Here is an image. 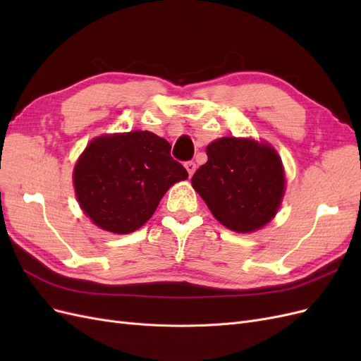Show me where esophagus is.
Instances as JSON below:
<instances>
[{
  "mask_svg": "<svg viewBox=\"0 0 361 361\" xmlns=\"http://www.w3.org/2000/svg\"><path fill=\"white\" fill-rule=\"evenodd\" d=\"M185 169H187V171H188L190 176H192L194 171H195V169H197V166H195V162H194V161H188V162H185Z\"/></svg>",
  "mask_w": 361,
  "mask_h": 361,
  "instance_id": "34e87169",
  "label": "esophagus"
}]
</instances>
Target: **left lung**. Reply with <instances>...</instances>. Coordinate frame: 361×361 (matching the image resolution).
Returning a JSON list of instances; mask_svg holds the SVG:
<instances>
[{
	"label": "left lung",
	"instance_id": "8db88e82",
	"mask_svg": "<svg viewBox=\"0 0 361 361\" xmlns=\"http://www.w3.org/2000/svg\"><path fill=\"white\" fill-rule=\"evenodd\" d=\"M206 155L191 182L218 221L233 232L250 233L276 216L285 194V171L274 147L223 137L206 147Z\"/></svg>",
	"mask_w": 361,
	"mask_h": 361
}]
</instances>
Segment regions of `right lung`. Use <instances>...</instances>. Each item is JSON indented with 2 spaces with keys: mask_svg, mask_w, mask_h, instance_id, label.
Returning <instances> with one entry per match:
<instances>
[{
  "mask_svg": "<svg viewBox=\"0 0 361 361\" xmlns=\"http://www.w3.org/2000/svg\"><path fill=\"white\" fill-rule=\"evenodd\" d=\"M170 150L167 140L149 130L92 140L73 169L75 194L84 214L106 232H135L171 185L188 178Z\"/></svg>",
  "mask_w": 361,
  "mask_h": 361,
  "instance_id": "add662e5",
  "label": "right lung"
}]
</instances>
